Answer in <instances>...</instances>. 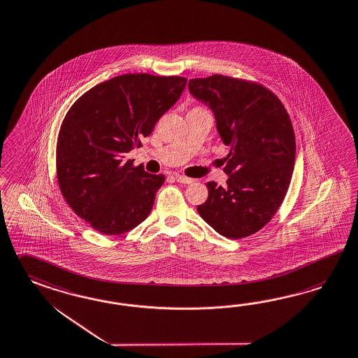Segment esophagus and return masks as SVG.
<instances>
[{"label": "esophagus", "mask_w": 358, "mask_h": 358, "mask_svg": "<svg viewBox=\"0 0 358 358\" xmlns=\"http://www.w3.org/2000/svg\"><path fill=\"white\" fill-rule=\"evenodd\" d=\"M175 180H176L178 183L182 184L193 183L192 178H187V176H183V175H176V176H175Z\"/></svg>", "instance_id": "obj_1"}]
</instances>
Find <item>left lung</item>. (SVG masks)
<instances>
[{
    "mask_svg": "<svg viewBox=\"0 0 358 358\" xmlns=\"http://www.w3.org/2000/svg\"><path fill=\"white\" fill-rule=\"evenodd\" d=\"M189 93L214 114L229 145L223 171L227 187L206 183L208 200L197 211L222 236L256 234L273 218L294 174L296 141L283 103L256 83L223 75L191 79Z\"/></svg>",
    "mask_w": 358,
    "mask_h": 358,
    "instance_id": "left-lung-1",
    "label": "left lung"
}]
</instances>
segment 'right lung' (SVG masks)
I'll list each match as a JSON object with an SVG mask.
<instances>
[{
    "instance_id": "add662e5",
    "label": "right lung",
    "mask_w": 358,
    "mask_h": 358,
    "mask_svg": "<svg viewBox=\"0 0 358 358\" xmlns=\"http://www.w3.org/2000/svg\"><path fill=\"white\" fill-rule=\"evenodd\" d=\"M187 79L126 73L97 84L66 114L57 143V176L78 217L105 235L135 229L152 211L164 175L124 156L141 145L179 100Z\"/></svg>"
}]
</instances>
